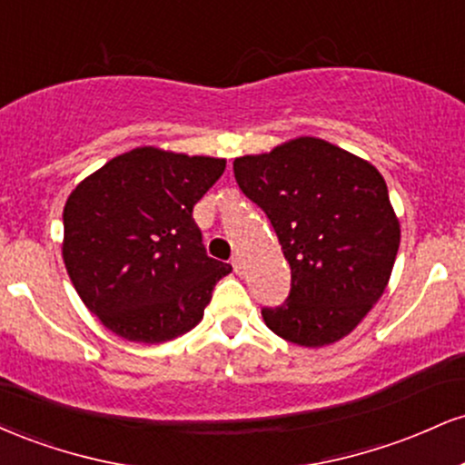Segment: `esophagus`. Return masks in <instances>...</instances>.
Listing matches in <instances>:
<instances>
[{
    "mask_svg": "<svg viewBox=\"0 0 465 465\" xmlns=\"http://www.w3.org/2000/svg\"><path fill=\"white\" fill-rule=\"evenodd\" d=\"M232 266H233V273H236V275L244 273V260L240 258V255H236V258L232 260Z\"/></svg>",
    "mask_w": 465,
    "mask_h": 465,
    "instance_id": "1",
    "label": "esophagus"
}]
</instances>
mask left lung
<instances>
[{"label": "left lung", "mask_w": 465, "mask_h": 465, "mask_svg": "<svg viewBox=\"0 0 465 465\" xmlns=\"http://www.w3.org/2000/svg\"><path fill=\"white\" fill-rule=\"evenodd\" d=\"M233 177L291 264V292L262 308L264 323L303 348L343 339L381 300L398 255L400 223L382 174L334 143L300 137L238 157Z\"/></svg>", "instance_id": "8db88e82"}]
</instances>
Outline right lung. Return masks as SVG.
<instances>
[{"instance_id": "right-lung-1", "label": "right lung", "mask_w": 465, "mask_h": 465, "mask_svg": "<svg viewBox=\"0 0 465 465\" xmlns=\"http://www.w3.org/2000/svg\"><path fill=\"white\" fill-rule=\"evenodd\" d=\"M225 173V159L135 148L69 194L63 260L104 328L163 343L203 319L232 266L207 255L192 210Z\"/></svg>"}]
</instances>
